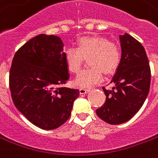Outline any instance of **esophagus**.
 <instances>
[{
	"label": "esophagus",
	"instance_id": "34e87169",
	"mask_svg": "<svg viewBox=\"0 0 158 158\" xmlns=\"http://www.w3.org/2000/svg\"><path fill=\"white\" fill-rule=\"evenodd\" d=\"M89 92V89H84V88H80L79 89V93H80V94H87Z\"/></svg>",
	"mask_w": 158,
	"mask_h": 158
}]
</instances>
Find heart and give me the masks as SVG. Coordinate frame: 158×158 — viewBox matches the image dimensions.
I'll list each match as a JSON object with an SVG mask.
<instances>
[{
	"label": "heart",
	"instance_id": "heart-1",
	"mask_svg": "<svg viewBox=\"0 0 158 158\" xmlns=\"http://www.w3.org/2000/svg\"><path fill=\"white\" fill-rule=\"evenodd\" d=\"M77 48L69 47L64 51V60L69 72L78 74L85 59L91 66L77 76L75 84L82 88H90L106 75L114 74L121 61L120 47L103 36H84L78 40Z\"/></svg>",
	"mask_w": 158,
	"mask_h": 158
}]
</instances>
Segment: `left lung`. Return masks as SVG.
Here are the masks:
<instances>
[{
    "mask_svg": "<svg viewBox=\"0 0 158 158\" xmlns=\"http://www.w3.org/2000/svg\"><path fill=\"white\" fill-rule=\"evenodd\" d=\"M122 56L116 74L110 84L111 89L103 90L105 103L96 110L102 120L118 125L134 116L146 100L150 89L151 69L145 49L128 34L119 36Z\"/></svg>",
    "mask_w": 158,
    "mask_h": 158,
    "instance_id": "left-lung-1",
    "label": "left lung"
}]
</instances>
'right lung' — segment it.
<instances>
[{"mask_svg": "<svg viewBox=\"0 0 158 158\" xmlns=\"http://www.w3.org/2000/svg\"><path fill=\"white\" fill-rule=\"evenodd\" d=\"M60 37L40 34L20 47L10 69L12 100L40 128L52 130L70 117L79 89L64 87L69 78Z\"/></svg>", "mask_w": 158, "mask_h": 158, "instance_id": "right-lung-1", "label": "right lung"}]
</instances>
